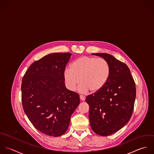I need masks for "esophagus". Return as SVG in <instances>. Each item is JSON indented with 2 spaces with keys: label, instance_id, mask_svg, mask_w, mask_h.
<instances>
[{
  "label": "esophagus",
  "instance_id": "esophagus-1",
  "mask_svg": "<svg viewBox=\"0 0 154 154\" xmlns=\"http://www.w3.org/2000/svg\"><path fill=\"white\" fill-rule=\"evenodd\" d=\"M80 100H81L84 101V100H85L86 97H85V96H83V95H80Z\"/></svg>",
  "mask_w": 154,
  "mask_h": 154
}]
</instances>
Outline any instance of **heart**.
<instances>
[{
	"label": "heart",
	"instance_id": "obj_1",
	"mask_svg": "<svg viewBox=\"0 0 154 154\" xmlns=\"http://www.w3.org/2000/svg\"><path fill=\"white\" fill-rule=\"evenodd\" d=\"M110 66L104 58L82 56L75 59L71 68L64 71V79L67 87L74 91L77 85L82 83L79 90L86 92L89 90L95 93L102 89L110 75Z\"/></svg>",
	"mask_w": 154,
	"mask_h": 154
}]
</instances>
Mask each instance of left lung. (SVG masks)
Masks as SVG:
<instances>
[{"label": "left lung", "instance_id": "1", "mask_svg": "<svg viewBox=\"0 0 154 154\" xmlns=\"http://www.w3.org/2000/svg\"><path fill=\"white\" fill-rule=\"evenodd\" d=\"M92 54L103 57L110 66V75L104 88L86 98L92 130L100 136H107L130 121L136 96V84L125 63L107 53Z\"/></svg>", "mask_w": 154, "mask_h": 154}]
</instances>
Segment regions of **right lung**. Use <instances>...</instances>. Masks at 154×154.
Instances as JSON below:
<instances>
[{
    "label": "right lung",
    "instance_id": "obj_1",
    "mask_svg": "<svg viewBox=\"0 0 154 154\" xmlns=\"http://www.w3.org/2000/svg\"><path fill=\"white\" fill-rule=\"evenodd\" d=\"M71 56L69 53L46 55L35 61L22 79L24 113L33 127L47 136L63 134L80 104L79 94L65 86L64 71Z\"/></svg>",
    "mask_w": 154,
    "mask_h": 154
}]
</instances>
